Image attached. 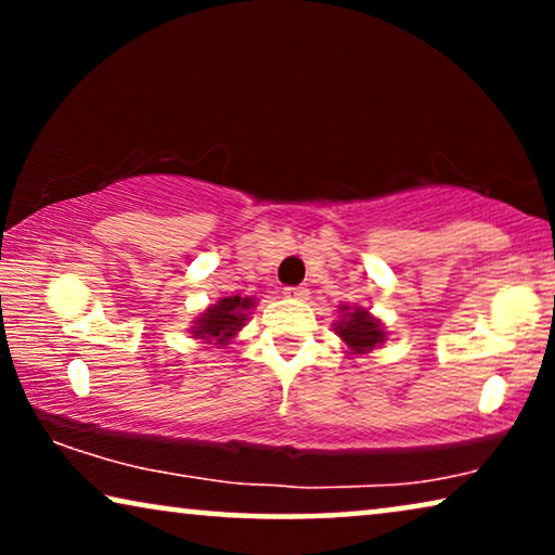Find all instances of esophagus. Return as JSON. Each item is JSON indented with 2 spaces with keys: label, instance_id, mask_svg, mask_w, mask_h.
<instances>
[{
  "label": "esophagus",
  "instance_id": "1",
  "mask_svg": "<svg viewBox=\"0 0 555 555\" xmlns=\"http://www.w3.org/2000/svg\"><path fill=\"white\" fill-rule=\"evenodd\" d=\"M285 298L306 300L308 298V291H306V287H285Z\"/></svg>",
  "mask_w": 555,
  "mask_h": 555
}]
</instances>
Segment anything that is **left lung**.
Masks as SVG:
<instances>
[{
    "instance_id": "1",
    "label": "left lung",
    "mask_w": 555,
    "mask_h": 555,
    "mask_svg": "<svg viewBox=\"0 0 555 555\" xmlns=\"http://www.w3.org/2000/svg\"><path fill=\"white\" fill-rule=\"evenodd\" d=\"M336 333L353 353H366L371 348H376L378 344H384L386 340L382 323H378L376 318L363 308L348 310L346 306L344 318L336 323Z\"/></svg>"
}]
</instances>
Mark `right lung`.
<instances>
[{"label":"right lung","instance_id":"right-lung-1","mask_svg":"<svg viewBox=\"0 0 555 555\" xmlns=\"http://www.w3.org/2000/svg\"><path fill=\"white\" fill-rule=\"evenodd\" d=\"M253 306V298H240V295H230V298L217 300L215 306L204 310L199 321H196L192 328L194 336L204 340H217V344H227V340L245 325L247 313Z\"/></svg>","mask_w":555,"mask_h":555}]
</instances>
